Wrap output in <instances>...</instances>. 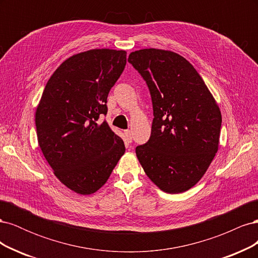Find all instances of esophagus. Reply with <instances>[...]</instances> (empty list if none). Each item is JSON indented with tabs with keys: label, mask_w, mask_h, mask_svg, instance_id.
<instances>
[{
	"label": "esophagus",
	"mask_w": 258,
	"mask_h": 258,
	"mask_svg": "<svg viewBox=\"0 0 258 258\" xmlns=\"http://www.w3.org/2000/svg\"><path fill=\"white\" fill-rule=\"evenodd\" d=\"M123 134H124V136H126L128 142H131L132 141V132L130 130H124Z\"/></svg>",
	"instance_id": "34e87169"
}]
</instances>
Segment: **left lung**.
<instances>
[{
	"mask_svg": "<svg viewBox=\"0 0 258 258\" xmlns=\"http://www.w3.org/2000/svg\"><path fill=\"white\" fill-rule=\"evenodd\" d=\"M128 61L151 92V138L136 148L146 175L168 194L188 190L205 175L220 144L222 114L189 61L171 50L140 49Z\"/></svg>",
	"mask_w": 258,
	"mask_h": 258,
	"instance_id": "obj_1",
	"label": "left lung"
}]
</instances>
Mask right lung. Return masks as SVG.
Instances as JSON below:
<instances>
[{"label":"right lung","instance_id":"add662e5","mask_svg":"<svg viewBox=\"0 0 258 258\" xmlns=\"http://www.w3.org/2000/svg\"><path fill=\"white\" fill-rule=\"evenodd\" d=\"M127 52L108 48L73 54L52 73L35 112L37 141L53 174L69 189L90 195L102 187L124 154L106 120L107 96Z\"/></svg>","mask_w":258,"mask_h":258}]
</instances>
